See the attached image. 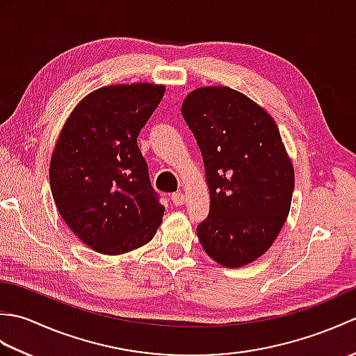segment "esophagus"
Instances as JSON below:
<instances>
[{
    "label": "esophagus",
    "instance_id": "1",
    "mask_svg": "<svg viewBox=\"0 0 356 356\" xmlns=\"http://www.w3.org/2000/svg\"><path fill=\"white\" fill-rule=\"evenodd\" d=\"M171 202L176 207H182L185 203V195L182 193H174V194H171Z\"/></svg>",
    "mask_w": 356,
    "mask_h": 356
}]
</instances>
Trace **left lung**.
I'll return each instance as SVG.
<instances>
[{
	"label": "left lung",
	"mask_w": 356,
	"mask_h": 356,
	"mask_svg": "<svg viewBox=\"0 0 356 356\" xmlns=\"http://www.w3.org/2000/svg\"><path fill=\"white\" fill-rule=\"evenodd\" d=\"M207 171L211 205L197 236L226 268L259 259L289 214L293 168L274 120L229 87L194 90L182 104Z\"/></svg>",
	"instance_id": "obj_1"
}]
</instances>
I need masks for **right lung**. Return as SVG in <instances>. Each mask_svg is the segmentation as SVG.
<instances>
[{"label":"right lung","mask_w":356,"mask_h":356,"mask_svg":"<svg viewBox=\"0 0 356 356\" xmlns=\"http://www.w3.org/2000/svg\"><path fill=\"white\" fill-rule=\"evenodd\" d=\"M163 86L96 90L63 128L50 162V188L69 228L96 252L118 255L148 243L165 208L149 182L138 136Z\"/></svg>","instance_id":"right-lung-1"}]
</instances>
